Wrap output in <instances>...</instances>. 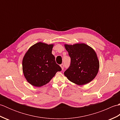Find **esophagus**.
<instances>
[{
	"label": "esophagus",
	"mask_w": 120,
	"mask_h": 120,
	"mask_svg": "<svg viewBox=\"0 0 120 120\" xmlns=\"http://www.w3.org/2000/svg\"><path fill=\"white\" fill-rule=\"evenodd\" d=\"M60 67H61V68L62 70L64 69V64H61L60 65Z\"/></svg>",
	"instance_id": "esophagus-1"
}]
</instances>
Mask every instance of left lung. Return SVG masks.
Returning a JSON list of instances; mask_svg holds the SVG:
<instances>
[{
    "instance_id": "left-lung-1",
    "label": "left lung",
    "mask_w": 120,
    "mask_h": 120,
    "mask_svg": "<svg viewBox=\"0 0 120 120\" xmlns=\"http://www.w3.org/2000/svg\"><path fill=\"white\" fill-rule=\"evenodd\" d=\"M65 47L71 58V63L64 75L78 85L90 82L95 77L99 69V61L95 51L83 43L65 44Z\"/></svg>"
}]
</instances>
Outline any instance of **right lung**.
Wrapping results in <instances>:
<instances>
[{"mask_svg": "<svg viewBox=\"0 0 120 120\" xmlns=\"http://www.w3.org/2000/svg\"><path fill=\"white\" fill-rule=\"evenodd\" d=\"M52 44L39 42L30 47L22 60V71L28 82L40 87L47 84L62 70L52 54Z\"/></svg>", "mask_w": 120, "mask_h": 120, "instance_id": "obj_1", "label": "right lung"}]
</instances>
